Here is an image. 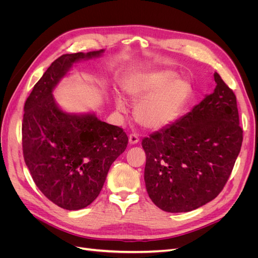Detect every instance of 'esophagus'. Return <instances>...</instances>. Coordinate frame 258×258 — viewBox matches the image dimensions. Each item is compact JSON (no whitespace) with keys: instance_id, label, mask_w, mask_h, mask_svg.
<instances>
[{"instance_id":"1","label":"esophagus","mask_w":258,"mask_h":258,"mask_svg":"<svg viewBox=\"0 0 258 258\" xmlns=\"http://www.w3.org/2000/svg\"><path fill=\"white\" fill-rule=\"evenodd\" d=\"M140 141V138L137 134H131L129 136V143L130 144H137Z\"/></svg>"}]
</instances>
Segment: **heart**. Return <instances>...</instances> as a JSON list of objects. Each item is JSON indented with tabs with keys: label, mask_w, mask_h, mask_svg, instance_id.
<instances>
[{
	"label": "heart",
	"mask_w": 258,
	"mask_h": 258,
	"mask_svg": "<svg viewBox=\"0 0 258 258\" xmlns=\"http://www.w3.org/2000/svg\"><path fill=\"white\" fill-rule=\"evenodd\" d=\"M171 72L145 74L132 80L126 87L128 95L141 101L136 108L137 120L148 129H160L174 121L190 95V85L184 80H172ZM170 82H169L168 81ZM117 108L124 111L121 100Z\"/></svg>",
	"instance_id": "b5f03b06"
}]
</instances>
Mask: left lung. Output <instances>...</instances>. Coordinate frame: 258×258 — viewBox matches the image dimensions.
<instances>
[{
  "mask_svg": "<svg viewBox=\"0 0 258 258\" xmlns=\"http://www.w3.org/2000/svg\"><path fill=\"white\" fill-rule=\"evenodd\" d=\"M216 87L192 110L142 140L148 196L166 212H188L218 196L241 150L235 92L214 73Z\"/></svg>",
  "mask_w": 258,
  "mask_h": 258,
  "instance_id": "left-lung-1",
  "label": "left lung"
}]
</instances>
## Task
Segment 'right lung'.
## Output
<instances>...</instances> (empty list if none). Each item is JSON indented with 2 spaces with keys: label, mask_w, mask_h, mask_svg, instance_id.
<instances>
[{
  "label": "right lung",
  "mask_w": 258,
  "mask_h": 258,
  "mask_svg": "<svg viewBox=\"0 0 258 258\" xmlns=\"http://www.w3.org/2000/svg\"><path fill=\"white\" fill-rule=\"evenodd\" d=\"M103 50L62 54L27 98L22 119V152L37 188L66 210L89 206L102 189L112 163L128 145L122 128L95 115L62 112L52 89L74 62Z\"/></svg>",
  "instance_id": "obj_1"
}]
</instances>
